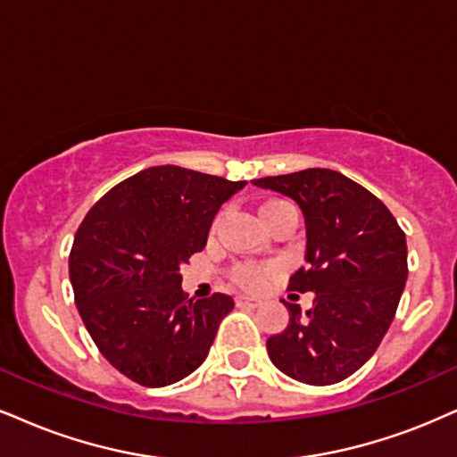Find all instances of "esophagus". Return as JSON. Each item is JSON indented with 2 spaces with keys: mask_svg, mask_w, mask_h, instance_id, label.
<instances>
[{
  "mask_svg": "<svg viewBox=\"0 0 457 457\" xmlns=\"http://www.w3.org/2000/svg\"><path fill=\"white\" fill-rule=\"evenodd\" d=\"M235 301H237L239 307H250V309H256V307L262 305L261 298L250 296V295H239L237 298H235Z\"/></svg>",
  "mask_w": 457,
  "mask_h": 457,
  "instance_id": "obj_1",
  "label": "esophagus"
}]
</instances>
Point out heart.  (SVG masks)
Wrapping results in <instances>:
<instances>
[{
	"label": "heart",
	"mask_w": 457,
	"mask_h": 457,
	"mask_svg": "<svg viewBox=\"0 0 457 457\" xmlns=\"http://www.w3.org/2000/svg\"><path fill=\"white\" fill-rule=\"evenodd\" d=\"M275 203H267L264 207H271V205H275ZM271 271L273 269L269 267V264H244V267L237 269V279L245 286H258V284H262L269 275H271Z\"/></svg>",
	"instance_id": "obj_1"
}]
</instances>
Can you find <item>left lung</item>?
Listing matches in <instances>:
<instances>
[{"label":"left lung","mask_w":457,"mask_h":457,"mask_svg":"<svg viewBox=\"0 0 457 457\" xmlns=\"http://www.w3.org/2000/svg\"><path fill=\"white\" fill-rule=\"evenodd\" d=\"M301 207L305 262L290 290L313 292L305 313L286 303L290 322L267 339L271 362L292 379L330 386L375 353L407 284V239L390 210L332 169L252 179Z\"/></svg>","instance_id":"obj_1"}]
</instances>
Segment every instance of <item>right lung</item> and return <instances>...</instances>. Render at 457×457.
<instances>
[{
	"label": "right lung",
	"instance_id": "1",
	"mask_svg": "<svg viewBox=\"0 0 457 457\" xmlns=\"http://www.w3.org/2000/svg\"><path fill=\"white\" fill-rule=\"evenodd\" d=\"M245 182L150 167L101 199L73 237L70 279L104 358L148 387L199 369L235 301L186 298L179 267L207 244L216 213Z\"/></svg>",
	"mask_w": 457,
	"mask_h": 457
}]
</instances>
